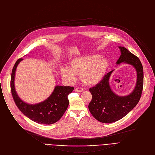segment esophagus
Returning a JSON list of instances; mask_svg holds the SVG:
<instances>
[{
	"label": "esophagus",
	"instance_id": "1",
	"mask_svg": "<svg viewBox=\"0 0 155 155\" xmlns=\"http://www.w3.org/2000/svg\"><path fill=\"white\" fill-rule=\"evenodd\" d=\"M75 91H78V92H82V91H84V89H83L82 87H76V88H75Z\"/></svg>",
	"mask_w": 155,
	"mask_h": 155
}]
</instances>
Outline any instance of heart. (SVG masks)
Here are the masks:
<instances>
[{
  "instance_id": "heart-1",
  "label": "heart",
  "mask_w": 155,
  "mask_h": 155,
  "mask_svg": "<svg viewBox=\"0 0 155 155\" xmlns=\"http://www.w3.org/2000/svg\"><path fill=\"white\" fill-rule=\"evenodd\" d=\"M107 67L106 59L101 58L99 55H94L73 60L69 67H61V74L68 81H74L76 75L80 74L81 79L84 84L94 85L102 79Z\"/></svg>"
}]
</instances>
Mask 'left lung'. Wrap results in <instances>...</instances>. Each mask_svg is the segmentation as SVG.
Segmentation results:
<instances>
[{"instance_id": "left-lung-1", "label": "left lung", "mask_w": 155, "mask_h": 155, "mask_svg": "<svg viewBox=\"0 0 155 155\" xmlns=\"http://www.w3.org/2000/svg\"><path fill=\"white\" fill-rule=\"evenodd\" d=\"M121 55L117 64L125 62L133 65L137 71V82L131 94L125 97L118 96L112 91L109 80L113 71L107 73L103 79L89 89L92 99L88 109L97 120L101 123L115 122L127 115L139 103L143 85V67L139 58L127 48L119 46Z\"/></svg>"}]
</instances>
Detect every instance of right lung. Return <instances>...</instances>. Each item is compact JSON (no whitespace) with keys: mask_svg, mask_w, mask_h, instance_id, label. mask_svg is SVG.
<instances>
[{"mask_svg":"<svg viewBox=\"0 0 155 155\" xmlns=\"http://www.w3.org/2000/svg\"><path fill=\"white\" fill-rule=\"evenodd\" d=\"M22 60L19 58L16 61L12 72L10 87L14 101L22 113L31 120L40 124H53L61 118L67 109L69 104L68 96L74 87L57 85L50 97L40 103L29 104L24 102L17 95L14 83L16 67Z\"/></svg>","mask_w":155,"mask_h":155,"instance_id":"obj_1","label":"right lung"}]
</instances>
